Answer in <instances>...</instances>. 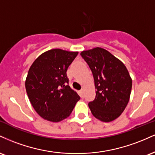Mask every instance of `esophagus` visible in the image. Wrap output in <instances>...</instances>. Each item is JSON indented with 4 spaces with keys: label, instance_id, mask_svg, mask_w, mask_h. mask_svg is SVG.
<instances>
[{
    "label": "esophagus",
    "instance_id": "1",
    "mask_svg": "<svg viewBox=\"0 0 155 155\" xmlns=\"http://www.w3.org/2000/svg\"><path fill=\"white\" fill-rule=\"evenodd\" d=\"M79 94H80V95H81V97H82V96H83V90H80V91H79Z\"/></svg>",
    "mask_w": 155,
    "mask_h": 155
}]
</instances>
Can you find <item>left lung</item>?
I'll return each mask as SVG.
<instances>
[{
    "label": "left lung",
    "instance_id": "left-lung-1",
    "mask_svg": "<svg viewBox=\"0 0 155 155\" xmlns=\"http://www.w3.org/2000/svg\"><path fill=\"white\" fill-rule=\"evenodd\" d=\"M94 77L95 98L88 106L92 115L102 122L116 120L130 100L132 79L122 61L101 47L81 51Z\"/></svg>",
    "mask_w": 155,
    "mask_h": 155
}]
</instances>
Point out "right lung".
Returning a JSON list of instances; mask_svg holds the SVG:
<instances>
[{"mask_svg":"<svg viewBox=\"0 0 155 155\" xmlns=\"http://www.w3.org/2000/svg\"><path fill=\"white\" fill-rule=\"evenodd\" d=\"M78 51L53 49L35 59L28 71L25 88L32 106L44 120L58 122L70 116L79 101L68 85L66 71Z\"/></svg>","mask_w":155,"mask_h":155,"instance_id":"obj_1","label":"right lung"}]
</instances>
